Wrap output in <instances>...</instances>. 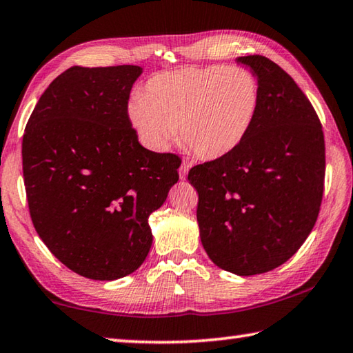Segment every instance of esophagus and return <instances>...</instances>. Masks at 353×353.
I'll use <instances>...</instances> for the list:
<instances>
[{
	"instance_id": "34e87169",
	"label": "esophagus",
	"mask_w": 353,
	"mask_h": 353,
	"mask_svg": "<svg viewBox=\"0 0 353 353\" xmlns=\"http://www.w3.org/2000/svg\"><path fill=\"white\" fill-rule=\"evenodd\" d=\"M187 172H188V165L187 163H182L181 168H179V176H181L182 181H183L185 177H187Z\"/></svg>"
}]
</instances>
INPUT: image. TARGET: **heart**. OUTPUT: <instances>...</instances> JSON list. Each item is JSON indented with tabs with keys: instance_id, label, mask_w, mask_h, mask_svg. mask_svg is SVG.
Here are the masks:
<instances>
[{
	"instance_id": "b5f03b06",
	"label": "heart",
	"mask_w": 353,
	"mask_h": 353,
	"mask_svg": "<svg viewBox=\"0 0 353 353\" xmlns=\"http://www.w3.org/2000/svg\"><path fill=\"white\" fill-rule=\"evenodd\" d=\"M260 107V85L250 71L224 65L187 67L155 74L128 115L145 145L163 151L174 139L202 160L230 155L246 140Z\"/></svg>"
}]
</instances>
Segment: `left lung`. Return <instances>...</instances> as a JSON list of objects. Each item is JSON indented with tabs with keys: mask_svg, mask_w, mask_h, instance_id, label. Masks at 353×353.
Listing matches in <instances>:
<instances>
[{
	"mask_svg": "<svg viewBox=\"0 0 353 353\" xmlns=\"http://www.w3.org/2000/svg\"><path fill=\"white\" fill-rule=\"evenodd\" d=\"M260 85L246 140L224 159L196 165L202 246L236 276L276 270L297 252L318 219L325 176L324 132L292 77L263 56L236 57Z\"/></svg>",
	"mask_w": 353,
	"mask_h": 353,
	"instance_id": "obj_1",
	"label": "left lung"
}]
</instances>
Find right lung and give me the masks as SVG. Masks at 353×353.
Returning <instances> with one entry per match:
<instances>
[{"label": "right lung", "mask_w": 353, "mask_h": 353, "mask_svg": "<svg viewBox=\"0 0 353 353\" xmlns=\"http://www.w3.org/2000/svg\"><path fill=\"white\" fill-rule=\"evenodd\" d=\"M137 65L71 67L41 94L23 135L32 224L52 255L93 280L139 270L149 214L179 181L181 159L143 148L128 115Z\"/></svg>", "instance_id": "right-lung-1"}]
</instances>
